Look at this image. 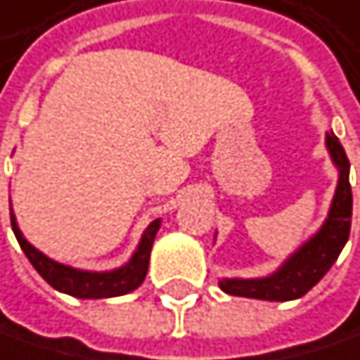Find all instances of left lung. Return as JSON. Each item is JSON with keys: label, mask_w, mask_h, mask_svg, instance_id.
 <instances>
[{"label": "left lung", "mask_w": 360, "mask_h": 360, "mask_svg": "<svg viewBox=\"0 0 360 360\" xmlns=\"http://www.w3.org/2000/svg\"><path fill=\"white\" fill-rule=\"evenodd\" d=\"M326 147L338 169V186L321 228L269 276L221 278L219 288L232 296L286 302L309 292L336 263L348 240L352 219V191L348 182L350 163L334 132L326 134Z\"/></svg>", "instance_id": "left-lung-1"}]
</instances>
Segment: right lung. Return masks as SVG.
Returning <instances> with one entry per match:
<instances>
[{"label":"right lung","instance_id":"right-lung-1","mask_svg":"<svg viewBox=\"0 0 360 360\" xmlns=\"http://www.w3.org/2000/svg\"><path fill=\"white\" fill-rule=\"evenodd\" d=\"M10 215H12V230L16 234V240L24 250V255L28 257V261L32 263V267L39 271V276L56 290L76 298H113L136 290L147 276L151 248L161 226V219H153L147 226L139 247L134 248V252L122 267H115L110 271H86L60 263L56 259H49L45 252L32 247L18 228L14 209H10Z\"/></svg>","mask_w":360,"mask_h":360}]
</instances>
